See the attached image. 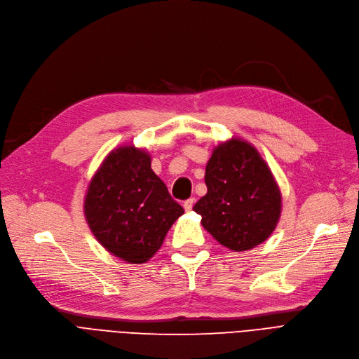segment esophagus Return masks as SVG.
Returning <instances> with one entry per match:
<instances>
[{"instance_id": "1", "label": "esophagus", "mask_w": 359, "mask_h": 359, "mask_svg": "<svg viewBox=\"0 0 359 359\" xmlns=\"http://www.w3.org/2000/svg\"><path fill=\"white\" fill-rule=\"evenodd\" d=\"M194 203H195L194 198H189V200L184 201V203H183V208H184V211H191V210H192V207H194Z\"/></svg>"}]
</instances>
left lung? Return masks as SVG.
<instances>
[{"instance_id": "obj_1", "label": "left lung", "mask_w": 359, "mask_h": 359, "mask_svg": "<svg viewBox=\"0 0 359 359\" xmlns=\"http://www.w3.org/2000/svg\"><path fill=\"white\" fill-rule=\"evenodd\" d=\"M207 194L194 205L215 240L233 251L264 243L283 211V195L266 161L250 142L231 137L211 152Z\"/></svg>"}]
</instances>
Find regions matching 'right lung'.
I'll list each match as a JSON object with an SVG mask.
<instances>
[{
    "mask_svg": "<svg viewBox=\"0 0 359 359\" xmlns=\"http://www.w3.org/2000/svg\"><path fill=\"white\" fill-rule=\"evenodd\" d=\"M183 208L151 168V154L123 144L104 156L84 196L91 233L112 256L146 263L161 248Z\"/></svg>",
    "mask_w": 359,
    "mask_h": 359,
    "instance_id": "add662e5",
    "label": "right lung"
}]
</instances>
